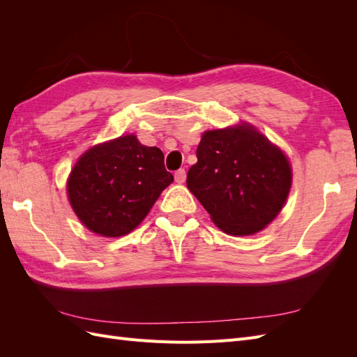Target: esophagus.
<instances>
[{
  "label": "esophagus",
  "mask_w": 357,
  "mask_h": 357,
  "mask_svg": "<svg viewBox=\"0 0 357 357\" xmlns=\"http://www.w3.org/2000/svg\"><path fill=\"white\" fill-rule=\"evenodd\" d=\"M174 178H176V181L177 183H185V180H186V171L183 169V168H180L178 171H176V174H174Z\"/></svg>",
  "instance_id": "esophagus-1"
}]
</instances>
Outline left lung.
Wrapping results in <instances>:
<instances>
[{
  "mask_svg": "<svg viewBox=\"0 0 357 357\" xmlns=\"http://www.w3.org/2000/svg\"><path fill=\"white\" fill-rule=\"evenodd\" d=\"M188 188L229 235H252L273 222L291 185L289 160L252 126L204 132Z\"/></svg>",
  "mask_w": 357,
  "mask_h": 357,
  "instance_id": "8db88e82",
  "label": "left lung"
}]
</instances>
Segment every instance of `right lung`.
<instances>
[{
  "instance_id": "add662e5",
  "label": "right lung",
  "mask_w": 357,
  "mask_h": 357,
  "mask_svg": "<svg viewBox=\"0 0 357 357\" xmlns=\"http://www.w3.org/2000/svg\"><path fill=\"white\" fill-rule=\"evenodd\" d=\"M172 180L160 149L125 135L88 150L73 168L67 188L86 228L122 236L143 222Z\"/></svg>"
}]
</instances>
